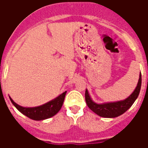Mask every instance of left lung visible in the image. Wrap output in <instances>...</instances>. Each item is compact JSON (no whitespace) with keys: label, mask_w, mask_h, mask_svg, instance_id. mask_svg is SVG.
<instances>
[{"label":"left lung","mask_w":148,"mask_h":148,"mask_svg":"<svg viewBox=\"0 0 148 148\" xmlns=\"http://www.w3.org/2000/svg\"><path fill=\"white\" fill-rule=\"evenodd\" d=\"M140 87H141V74H140V77L138 81V86L135 90L127 99L121 101H117L114 103H107L98 104L95 103L91 100L90 95L88 94V90L85 91V101L87 105L90 110L94 111L95 114L103 117H116L120 115L123 114L126 112L129 108H131L135 100L138 98L140 93Z\"/></svg>","instance_id":"1"}]
</instances>
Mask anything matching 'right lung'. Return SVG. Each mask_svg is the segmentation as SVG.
<instances>
[{
	"instance_id": "add662e5",
	"label": "right lung",
	"mask_w": 148,
	"mask_h": 148,
	"mask_svg": "<svg viewBox=\"0 0 148 148\" xmlns=\"http://www.w3.org/2000/svg\"><path fill=\"white\" fill-rule=\"evenodd\" d=\"M66 92L67 91L61 94L54 100H52L45 104L35 108H23L15 103L10 97V99L13 104L15 106V108L23 114L34 121H41L53 117L60 110L64 101Z\"/></svg>"
}]
</instances>
